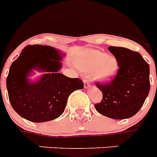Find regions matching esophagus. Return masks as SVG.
<instances>
[{
	"instance_id": "1",
	"label": "esophagus",
	"mask_w": 157,
	"mask_h": 157,
	"mask_svg": "<svg viewBox=\"0 0 157 157\" xmlns=\"http://www.w3.org/2000/svg\"><path fill=\"white\" fill-rule=\"evenodd\" d=\"M84 85H85V89L89 87V86H90V81H88V80L86 78L84 79Z\"/></svg>"
}]
</instances>
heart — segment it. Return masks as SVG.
Returning <instances> with one entry per match:
<instances>
[{
  "mask_svg": "<svg viewBox=\"0 0 157 157\" xmlns=\"http://www.w3.org/2000/svg\"><path fill=\"white\" fill-rule=\"evenodd\" d=\"M79 67L82 72L92 73L95 80L107 81L118 72V63L115 57L98 50H90L82 56Z\"/></svg>",
  "mask_w": 157,
  "mask_h": 157,
  "instance_id": "1",
  "label": "heart"
}]
</instances>
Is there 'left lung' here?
Instances as JSON below:
<instances>
[{
    "instance_id": "8db88e82",
    "label": "left lung",
    "mask_w": 157,
    "mask_h": 157,
    "mask_svg": "<svg viewBox=\"0 0 157 157\" xmlns=\"http://www.w3.org/2000/svg\"><path fill=\"white\" fill-rule=\"evenodd\" d=\"M118 63L114 79L96 83L102 100L95 108L102 115L114 119L134 116L140 109L150 90L149 65L137 52L120 47H109Z\"/></svg>"
}]
</instances>
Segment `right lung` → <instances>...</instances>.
Returning a JSON list of instances; mask_svg holds the SVG:
<instances>
[{"mask_svg":"<svg viewBox=\"0 0 157 157\" xmlns=\"http://www.w3.org/2000/svg\"><path fill=\"white\" fill-rule=\"evenodd\" d=\"M60 59L51 46L34 44L25 47L13 62L6 86L11 105L21 117L34 123L56 119L64 111L70 94L84 88L81 79L59 73ZM33 69L46 72L38 82L27 78Z\"/></svg>","mask_w":157,"mask_h":157,"instance_id":"add662e5","label":"right lung"}]
</instances>
